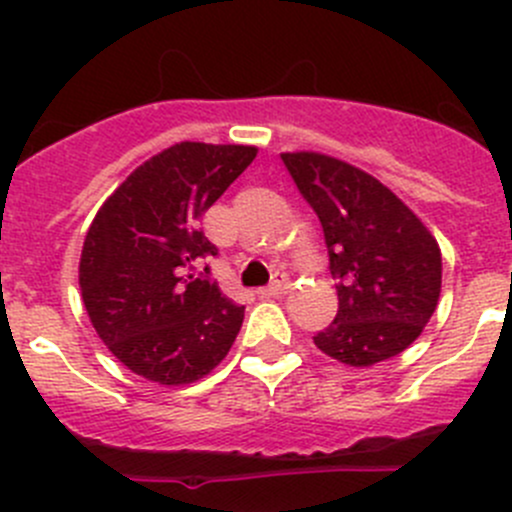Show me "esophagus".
Wrapping results in <instances>:
<instances>
[{
    "label": "esophagus",
    "mask_w": 512,
    "mask_h": 512,
    "mask_svg": "<svg viewBox=\"0 0 512 512\" xmlns=\"http://www.w3.org/2000/svg\"><path fill=\"white\" fill-rule=\"evenodd\" d=\"M287 289H289V277L287 275H277L275 282H272L270 287L260 289V294H262V297H275V294L287 292Z\"/></svg>",
    "instance_id": "1"
}]
</instances>
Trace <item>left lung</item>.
Segmentation results:
<instances>
[{
	"mask_svg": "<svg viewBox=\"0 0 512 512\" xmlns=\"http://www.w3.org/2000/svg\"><path fill=\"white\" fill-rule=\"evenodd\" d=\"M307 198L337 277L339 312L314 337L347 366H374L421 337L441 297V247L421 218L381 180L317 151L282 153Z\"/></svg>",
	"mask_w": 512,
	"mask_h": 512,
	"instance_id": "left-lung-1",
	"label": "left lung"
}]
</instances>
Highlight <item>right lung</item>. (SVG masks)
Segmentation results:
<instances>
[{
  "label": "right lung",
  "instance_id": "obj_1",
  "mask_svg": "<svg viewBox=\"0 0 512 512\" xmlns=\"http://www.w3.org/2000/svg\"><path fill=\"white\" fill-rule=\"evenodd\" d=\"M257 156L255 146L180 141L138 165L98 208L86 232L79 287L108 352L160 386L208 376L245 319L193 272L215 255L200 230L205 210Z\"/></svg>",
  "mask_w": 512,
  "mask_h": 512
}]
</instances>
